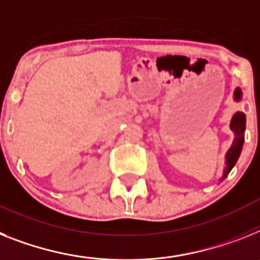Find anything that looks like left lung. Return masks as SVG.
<instances>
[{
    "instance_id": "8db88e82",
    "label": "left lung",
    "mask_w": 260,
    "mask_h": 260,
    "mask_svg": "<svg viewBox=\"0 0 260 260\" xmlns=\"http://www.w3.org/2000/svg\"><path fill=\"white\" fill-rule=\"evenodd\" d=\"M234 98L235 100H241L242 98V91L241 88H237L234 92ZM230 128L233 129L235 135V139L233 141V145H231L230 149L228 150V153H226V168H224L223 171V177L222 180L228 177L230 171L234 168L235 162L239 158V154L242 152V147H243V141H245V129H246V115L243 112H237L233 116V120H231Z\"/></svg>"
}]
</instances>
